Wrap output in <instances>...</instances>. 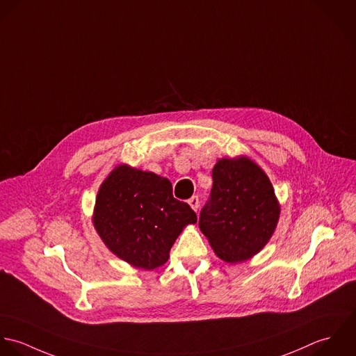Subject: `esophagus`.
I'll return each instance as SVG.
<instances>
[{
    "instance_id": "esophagus-1",
    "label": "esophagus",
    "mask_w": 356,
    "mask_h": 356,
    "mask_svg": "<svg viewBox=\"0 0 356 356\" xmlns=\"http://www.w3.org/2000/svg\"><path fill=\"white\" fill-rule=\"evenodd\" d=\"M188 205L197 212L198 211V207H200V198L197 197V195H194V197H191L190 200H188Z\"/></svg>"
}]
</instances>
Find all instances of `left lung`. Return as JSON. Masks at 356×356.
I'll return each mask as SVG.
<instances>
[{"label": "left lung", "mask_w": 356, "mask_h": 356, "mask_svg": "<svg viewBox=\"0 0 356 356\" xmlns=\"http://www.w3.org/2000/svg\"><path fill=\"white\" fill-rule=\"evenodd\" d=\"M212 177L200 228L221 260L245 261L267 245L277 228L281 207L274 187L248 156L218 159Z\"/></svg>", "instance_id": "left-lung-1"}]
</instances>
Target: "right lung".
I'll return each instance as SVG.
<instances>
[{"label":"right lung","mask_w":356,"mask_h":356,"mask_svg":"<svg viewBox=\"0 0 356 356\" xmlns=\"http://www.w3.org/2000/svg\"><path fill=\"white\" fill-rule=\"evenodd\" d=\"M195 222L190 205L173 198L168 179L128 165L117 166L102 183L93 212L104 245L143 270L165 264L183 228Z\"/></svg>","instance_id":"obj_1"}]
</instances>
